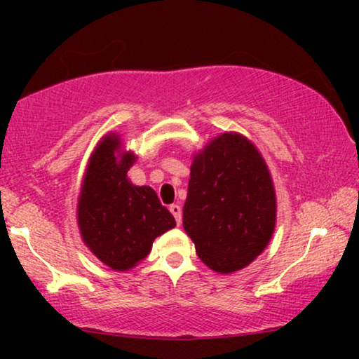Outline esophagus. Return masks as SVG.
<instances>
[{"mask_svg": "<svg viewBox=\"0 0 359 359\" xmlns=\"http://www.w3.org/2000/svg\"><path fill=\"white\" fill-rule=\"evenodd\" d=\"M178 210H180V208H178ZM171 212H173V214H180V212H175V210H173V209H171Z\"/></svg>", "mask_w": 359, "mask_h": 359, "instance_id": "obj_1", "label": "esophagus"}]
</instances>
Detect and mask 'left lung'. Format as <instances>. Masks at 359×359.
Wrapping results in <instances>:
<instances>
[{"label":"left lung","mask_w":359,"mask_h":359,"mask_svg":"<svg viewBox=\"0 0 359 359\" xmlns=\"http://www.w3.org/2000/svg\"><path fill=\"white\" fill-rule=\"evenodd\" d=\"M119 149L121 140L107 135L93 154L78 203V225L85 243L102 263L127 271L176 222L154 189L130 183L127 171L135 156L127 154L117 160Z\"/></svg>","instance_id":"1"}]
</instances>
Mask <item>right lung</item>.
Listing matches in <instances>:
<instances>
[{
  "instance_id": "right-lung-1",
  "label": "right lung",
  "mask_w": 359,
  "mask_h": 359,
  "mask_svg": "<svg viewBox=\"0 0 359 359\" xmlns=\"http://www.w3.org/2000/svg\"><path fill=\"white\" fill-rule=\"evenodd\" d=\"M274 222L273 181L252 142L230 132L196 155L183 227L204 264L222 274L245 268L266 248Z\"/></svg>"
}]
</instances>
